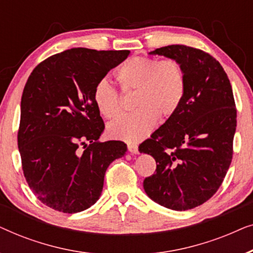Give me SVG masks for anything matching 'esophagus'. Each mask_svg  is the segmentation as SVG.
Instances as JSON below:
<instances>
[{"label": "esophagus", "mask_w": 253, "mask_h": 253, "mask_svg": "<svg viewBox=\"0 0 253 253\" xmlns=\"http://www.w3.org/2000/svg\"><path fill=\"white\" fill-rule=\"evenodd\" d=\"M127 150H129L130 153H132V154H138V153H139V152H138V146H137V145H134V144L127 145Z\"/></svg>", "instance_id": "34e87169"}]
</instances>
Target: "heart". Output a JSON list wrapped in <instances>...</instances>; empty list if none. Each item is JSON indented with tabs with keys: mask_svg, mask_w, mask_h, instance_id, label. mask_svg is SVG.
I'll use <instances>...</instances> for the list:
<instances>
[{
	"mask_svg": "<svg viewBox=\"0 0 253 253\" xmlns=\"http://www.w3.org/2000/svg\"><path fill=\"white\" fill-rule=\"evenodd\" d=\"M124 93L134 92L136 112L110 123L108 132L117 139L136 143L144 139L157 126L158 119H170L181 106L185 93V70L176 58L133 56L115 71ZM93 99L99 113L108 120L122 114L119 93L108 82L95 85Z\"/></svg>",
	"mask_w": 253,
	"mask_h": 253,
	"instance_id": "obj_1",
	"label": "heart"
}]
</instances>
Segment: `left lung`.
Instances as JSON below:
<instances>
[{"label": "left lung", "instance_id": "8db88e82", "mask_svg": "<svg viewBox=\"0 0 253 253\" xmlns=\"http://www.w3.org/2000/svg\"><path fill=\"white\" fill-rule=\"evenodd\" d=\"M150 54L181 62L186 84L177 112L139 145L140 153L157 162L144 189L159 205L191 210L217 191L231 164L237 123L233 88L222 65L205 51L170 44Z\"/></svg>", "mask_w": 253, "mask_h": 253}]
</instances>
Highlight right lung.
Masks as SVG:
<instances>
[{"label":"right lung","mask_w":253,"mask_h":253,"mask_svg":"<svg viewBox=\"0 0 253 253\" xmlns=\"http://www.w3.org/2000/svg\"><path fill=\"white\" fill-rule=\"evenodd\" d=\"M129 54L71 48L31 72L20 102L18 148L27 184L50 209L77 213L94 205L108 166L126 154L123 141H99L105 124L93 92Z\"/></svg>","instance_id":"obj_1"}]
</instances>
